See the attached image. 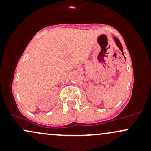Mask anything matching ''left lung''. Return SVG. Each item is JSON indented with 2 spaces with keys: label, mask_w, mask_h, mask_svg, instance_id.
I'll use <instances>...</instances> for the list:
<instances>
[{
  "label": "left lung",
  "mask_w": 151,
  "mask_h": 151,
  "mask_svg": "<svg viewBox=\"0 0 151 151\" xmlns=\"http://www.w3.org/2000/svg\"><path fill=\"white\" fill-rule=\"evenodd\" d=\"M114 40H115L117 46L119 47V49L121 50V51L122 52V53H123V47H122V45H121V44L120 41H119V40L118 39V38H116V37H114ZM123 55H124V54H123Z\"/></svg>",
  "instance_id": "obj_1"
}]
</instances>
